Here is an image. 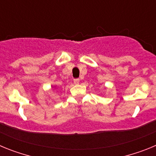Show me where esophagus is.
I'll use <instances>...</instances> for the list:
<instances>
[{
    "instance_id": "esophagus-1",
    "label": "esophagus",
    "mask_w": 156,
    "mask_h": 156,
    "mask_svg": "<svg viewBox=\"0 0 156 156\" xmlns=\"http://www.w3.org/2000/svg\"><path fill=\"white\" fill-rule=\"evenodd\" d=\"M74 83H76V84H78L80 82V79H74Z\"/></svg>"
}]
</instances>
